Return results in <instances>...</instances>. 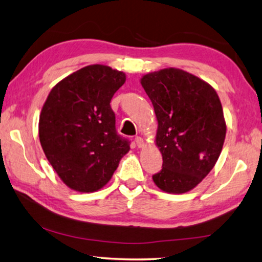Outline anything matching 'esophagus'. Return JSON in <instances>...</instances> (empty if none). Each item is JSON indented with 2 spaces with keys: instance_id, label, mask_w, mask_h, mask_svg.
I'll return each instance as SVG.
<instances>
[{
  "instance_id": "1",
  "label": "esophagus",
  "mask_w": 262,
  "mask_h": 262,
  "mask_svg": "<svg viewBox=\"0 0 262 262\" xmlns=\"http://www.w3.org/2000/svg\"><path fill=\"white\" fill-rule=\"evenodd\" d=\"M135 142H136V145H137V147H139V148L144 147V141H143V139H142V137L137 136L136 139H135Z\"/></svg>"
}]
</instances>
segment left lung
I'll list each match as a JSON object with an SVG mask.
<instances>
[{
    "mask_svg": "<svg viewBox=\"0 0 262 262\" xmlns=\"http://www.w3.org/2000/svg\"><path fill=\"white\" fill-rule=\"evenodd\" d=\"M141 84L156 113V145L163 156L154 183L166 193L188 192L212 170L223 148L227 125L219 95L178 68L149 73Z\"/></svg>",
    "mask_w": 262,
    "mask_h": 262,
    "instance_id": "1",
    "label": "left lung"
}]
</instances>
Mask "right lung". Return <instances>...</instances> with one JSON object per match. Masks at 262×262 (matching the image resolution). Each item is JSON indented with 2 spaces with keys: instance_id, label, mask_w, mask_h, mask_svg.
Listing matches in <instances>:
<instances>
[{
  "instance_id": "add662e5",
  "label": "right lung",
  "mask_w": 262,
  "mask_h": 262,
  "mask_svg": "<svg viewBox=\"0 0 262 262\" xmlns=\"http://www.w3.org/2000/svg\"><path fill=\"white\" fill-rule=\"evenodd\" d=\"M125 73L91 64L52 89L39 118V140L60 179L77 192H96L108 183L129 141L118 135L111 99Z\"/></svg>"
}]
</instances>
